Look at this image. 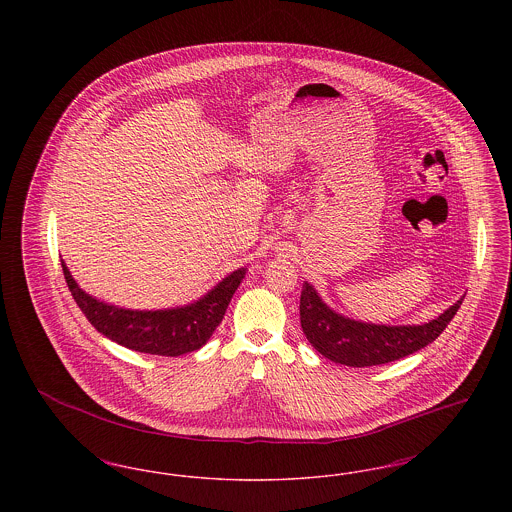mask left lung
Returning <instances> with one entry per match:
<instances>
[{"label":"left lung","mask_w":512,"mask_h":512,"mask_svg":"<svg viewBox=\"0 0 512 512\" xmlns=\"http://www.w3.org/2000/svg\"><path fill=\"white\" fill-rule=\"evenodd\" d=\"M463 299L464 295L426 324L386 326L338 315L320 299L317 290L305 282L299 315L303 334L322 357L340 365L363 368L403 359L432 343L457 315Z\"/></svg>","instance_id":"1"}]
</instances>
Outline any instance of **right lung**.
<instances>
[{
	"label": "right lung",
	"mask_w": 512,
	"mask_h": 512,
	"mask_svg": "<svg viewBox=\"0 0 512 512\" xmlns=\"http://www.w3.org/2000/svg\"><path fill=\"white\" fill-rule=\"evenodd\" d=\"M61 267L76 305L99 334L128 349L163 357H178L203 347L217 330L232 295L245 276V268L234 270L211 292L184 307L132 311L92 297L76 284L63 261Z\"/></svg>",
	"instance_id": "right-lung-1"
}]
</instances>
